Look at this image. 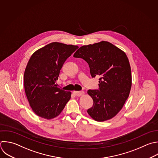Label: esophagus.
Returning <instances> with one entry per match:
<instances>
[{
  "label": "esophagus",
  "instance_id": "1",
  "mask_svg": "<svg viewBox=\"0 0 158 158\" xmlns=\"http://www.w3.org/2000/svg\"><path fill=\"white\" fill-rule=\"evenodd\" d=\"M73 94H74L76 96L80 97V96H83V95L85 94V93H84V91H73Z\"/></svg>",
  "mask_w": 158,
  "mask_h": 158
}]
</instances>
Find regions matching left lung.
Instances as JSON below:
<instances>
[{
  "label": "left lung",
  "instance_id": "obj_1",
  "mask_svg": "<svg viewBox=\"0 0 158 158\" xmlns=\"http://www.w3.org/2000/svg\"><path fill=\"white\" fill-rule=\"evenodd\" d=\"M74 57L89 65L93 78L99 79V90L89 89L93 106L87 112L96 121L104 122L115 117L122 109L131 87V68L125 53L109 42L80 47Z\"/></svg>",
  "mask_w": 158,
  "mask_h": 158
}]
</instances>
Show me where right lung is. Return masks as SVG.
<instances>
[{
	"label": "right lung",
	"instance_id": "add662e5",
	"mask_svg": "<svg viewBox=\"0 0 158 158\" xmlns=\"http://www.w3.org/2000/svg\"><path fill=\"white\" fill-rule=\"evenodd\" d=\"M78 46L53 42L31 56L24 73L25 91L33 111L39 117H57L71 98V92L56 87L63 64Z\"/></svg>",
	"mask_w": 158,
	"mask_h": 158
}]
</instances>
